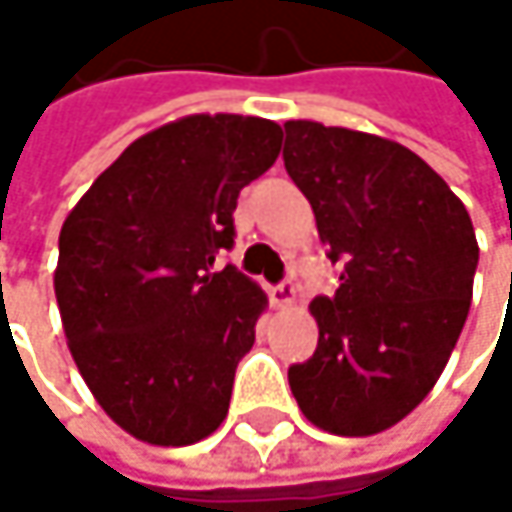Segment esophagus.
<instances>
[{
  "label": "esophagus",
  "instance_id": "1",
  "mask_svg": "<svg viewBox=\"0 0 512 512\" xmlns=\"http://www.w3.org/2000/svg\"><path fill=\"white\" fill-rule=\"evenodd\" d=\"M269 302H272V308H290V305L296 302V287H293V281H281L278 287H272V290H269Z\"/></svg>",
  "mask_w": 512,
  "mask_h": 512
}]
</instances>
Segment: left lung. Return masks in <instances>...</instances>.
I'll list each match as a JSON object with an SVG mask.
<instances>
[{
    "label": "left lung",
    "mask_w": 512,
    "mask_h": 512,
    "mask_svg": "<svg viewBox=\"0 0 512 512\" xmlns=\"http://www.w3.org/2000/svg\"><path fill=\"white\" fill-rule=\"evenodd\" d=\"M284 133V168L344 263L335 296L311 302L320 341L287 370L290 391L314 427L373 436L433 391L457 347L480 255L471 216L391 139L317 121Z\"/></svg>",
    "instance_id": "obj_1"
}]
</instances>
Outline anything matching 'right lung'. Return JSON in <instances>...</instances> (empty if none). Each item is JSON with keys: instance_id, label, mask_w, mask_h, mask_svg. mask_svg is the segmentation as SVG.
<instances>
[{"instance_id": "add662e5", "label": "right lung", "mask_w": 512, "mask_h": 512, "mask_svg": "<svg viewBox=\"0 0 512 512\" xmlns=\"http://www.w3.org/2000/svg\"><path fill=\"white\" fill-rule=\"evenodd\" d=\"M281 139L255 115L177 118L136 139L61 225L52 284L70 356L139 442L195 445L228 415L266 293L216 257Z\"/></svg>"}]
</instances>
